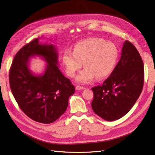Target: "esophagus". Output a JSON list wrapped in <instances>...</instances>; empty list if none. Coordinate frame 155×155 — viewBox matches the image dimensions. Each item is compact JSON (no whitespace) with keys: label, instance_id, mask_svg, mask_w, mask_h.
<instances>
[{"label":"esophagus","instance_id":"34e87169","mask_svg":"<svg viewBox=\"0 0 155 155\" xmlns=\"http://www.w3.org/2000/svg\"><path fill=\"white\" fill-rule=\"evenodd\" d=\"M76 89L77 91H80V90H83V89H85V87H80V86H76Z\"/></svg>","mask_w":155,"mask_h":155}]
</instances>
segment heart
Wrapping results in <instances>:
<instances>
[{
  "mask_svg": "<svg viewBox=\"0 0 155 155\" xmlns=\"http://www.w3.org/2000/svg\"><path fill=\"white\" fill-rule=\"evenodd\" d=\"M119 56L117 46L100 37H91L75 45L74 51L65 50L62 58L66 73L73 78L83 64L85 67L78 74L76 81L88 83L96 77L102 79L114 70Z\"/></svg>",
  "mask_w": 155,
  "mask_h": 155,
  "instance_id": "b5f03b06",
  "label": "heart"
}]
</instances>
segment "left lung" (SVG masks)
I'll return each mask as SVG.
<instances>
[{"label":"left lung","instance_id":"left-lung-1","mask_svg":"<svg viewBox=\"0 0 155 155\" xmlns=\"http://www.w3.org/2000/svg\"><path fill=\"white\" fill-rule=\"evenodd\" d=\"M144 81L143 61L135 46L125 41L119 62L101 86L92 88V108L107 121L124 116L133 107L142 91Z\"/></svg>","mask_w":155,"mask_h":155}]
</instances>
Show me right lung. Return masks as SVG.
<instances>
[{
  "mask_svg": "<svg viewBox=\"0 0 155 155\" xmlns=\"http://www.w3.org/2000/svg\"><path fill=\"white\" fill-rule=\"evenodd\" d=\"M40 56L48 63L43 74L35 75L29 68V59ZM58 51L52 45L31 41L15 55L9 73L11 91L16 101L31 120L51 124L67 110L75 87L58 67Z\"/></svg>",
  "mask_w": 155,
  "mask_h": 155,
  "instance_id": "add662e5",
  "label": "right lung"
}]
</instances>
